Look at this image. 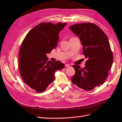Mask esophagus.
<instances>
[{
    "label": "esophagus",
    "instance_id": "obj_1",
    "mask_svg": "<svg viewBox=\"0 0 122 122\" xmlns=\"http://www.w3.org/2000/svg\"><path fill=\"white\" fill-rule=\"evenodd\" d=\"M65 67H70V65L68 64H66V65H65Z\"/></svg>",
    "mask_w": 122,
    "mask_h": 122
}]
</instances>
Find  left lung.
<instances>
[{
  "label": "left lung",
  "mask_w": 122,
  "mask_h": 122,
  "mask_svg": "<svg viewBox=\"0 0 122 122\" xmlns=\"http://www.w3.org/2000/svg\"><path fill=\"white\" fill-rule=\"evenodd\" d=\"M69 29L80 39L83 54L87 59L84 68L73 66L75 74L71 81L80 88L91 91L104 82L112 68L113 57L108 39L93 23L75 24Z\"/></svg>",
  "instance_id": "8db88e82"
}]
</instances>
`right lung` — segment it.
<instances>
[{
	"mask_svg": "<svg viewBox=\"0 0 122 122\" xmlns=\"http://www.w3.org/2000/svg\"><path fill=\"white\" fill-rule=\"evenodd\" d=\"M67 23H41L28 32L21 44L19 70L24 83L38 93L45 91L55 78L56 70L65 65L48 61L46 54L57 45L58 34Z\"/></svg>",
	"mask_w": 122,
	"mask_h": 122,
	"instance_id": "right-lung-1",
	"label": "right lung"
}]
</instances>
